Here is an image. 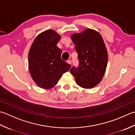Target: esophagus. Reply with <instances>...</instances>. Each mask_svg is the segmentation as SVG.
<instances>
[{
    "mask_svg": "<svg viewBox=\"0 0 135 135\" xmlns=\"http://www.w3.org/2000/svg\"><path fill=\"white\" fill-rule=\"evenodd\" d=\"M67 63H68V64H69L71 65V61L70 60H67Z\"/></svg>",
    "mask_w": 135,
    "mask_h": 135,
    "instance_id": "obj_1",
    "label": "esophagus"
}]
</instances>
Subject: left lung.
Segmentation results:
<instances>
[{
    "label": "left lung",
    "mask_w": 135,
    "mask_h": 135,
    "mask_svg": "<svg viewBox=\"0 0 135 135\" xmlns=\"http://www.w3.org/2000/svg\"><path fill=\"white\" fill-rule=\"evenodd\" d=\"M71 39L78 54L79 66L71 68L76 83L84 89H91L100 83L108 64V52L101 34L87 28L71 34Z\"/></svg>",
    "instance_id": "obj_1"
}]
</instances>
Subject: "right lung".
I'll return each instance as SVG.
<instances>
[{"mask_svg":"<svg viewBox=\"0 0 135 135\" xmlns=\"http://www.w3.org/2000/svg\"><path fill=\"white\" fill-rule=\"evenodd\" d=\"M60 35L53 30L38 34L28 52V69L38 86L49 89L56 85L70 65L61 59L62 50L56 46Z\"/></svg>","mask_w":135,"mask_h":135,"instance_id":"obj_1","label":"right lung"}]
</instances>
